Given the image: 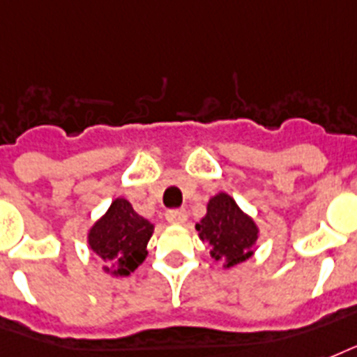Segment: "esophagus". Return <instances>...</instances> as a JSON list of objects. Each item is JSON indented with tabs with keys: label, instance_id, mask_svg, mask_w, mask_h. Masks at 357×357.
Instances as JSON below:
<instances>
[{
	"label": "esophagus",
	"instance_id": "esophagus-1",
	"mask_svg": "<svg viewBox=\"0 0 357 357\" xmlns=\"http://www.w3.org/2000/svg\"><path fill=\"white\" fill-rule=\"evenodd\" d=\"M165 218H167V222L169 223L181 225V223H184L188 220V212L184 208H175V210H169V212L165 214Z\"/></svg>",
	"mask_w": 357,
	"mask_h": 357
}]
</instances>
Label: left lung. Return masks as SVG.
<instances>
[{
	"label": "left lung",
	"mask_w": 357,
	"mask_h": 357,
	"mask_svg": "<svg viewBox=\"0 0 357 357\" xmlns=\"http://www.w3.org/2000/svg\"><path fill=\"white\" fill-rule=\"evenodd\" d=\"M199 238L208 245L210 255L225 266H234L253 255L259 229L250 216L238 208L227 193H218L208 201L206 216L195 225Z\"/></svg>",
	"instance_id": "left-lung-1"
}]
</instances>
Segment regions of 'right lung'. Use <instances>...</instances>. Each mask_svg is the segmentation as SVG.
Segmentation results:
<instances>
[{
  "label": "right lung",
  "mask_w": 357,
  "mask_h": 357,
  "mask_svg": "<svg viewBox=\"0 0 357 357\" xmlns=\"http://www.w3.org/2000/svg\"><path fill=\"white\" fill-rule=\"evenodd\" d=\"M153 231V223L135 214L126 199H115L104 218L91 229L89 245L107 262V272L128 275L145 261Z\"/></svg>",
  "instance_id": "obj_1"
}]
</instances>
